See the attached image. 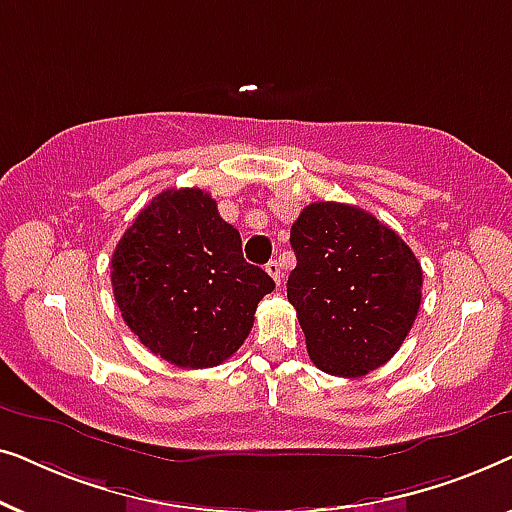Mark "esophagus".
I'll use <instances>...</instances> for the list:
<instances>
[{
	"label": "esophagus",
	"mask_w": 512,
	"mask_h": 512,
	"mask_svg": "<svg viewBox=\"0 0 512 512\" xmlns=\"http://www.w3.org/2000/svg\"><path fill=\"white\" fill-rule=\"evenodd\" d=\"M265 270H268V275L275 279V284H282V263L279 261H270L268 265H265Z\"/></svg>",
	"instance_id": "1"
}]
</instances>
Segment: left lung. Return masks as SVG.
I'll return each instance as SVG.
<instances>
[{
	"instance_id": "8db88e82",
	"label": "left lung",
	"mask_w": 512,
	"mask_h": 512,
	"mask_svg": "<svg viewBox=\"0 0 512 512\" xmlns=\"http://www.w3.org/2000/svg\"><path fill=\"white\" fill-rule=\"evenodd\" d=\"M286 296L307 354L328 375L361 377L403 345L422 303V265L366 209L312 202L291 226Z\"/></svg>"
}]
</instances>
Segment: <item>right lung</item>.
Here are the masks:
<instances>
[{"mask_svg": "<svg viewBox=\"0 0 512 512\" xmlns=\"http://www.w3.org/2000/svg\"><path fill=\"white\" fill-rule=\"evenodd\" d=\"M111 286L123 321L160 359L212 368L233 356L275 289L244 261L240 233L200 188H167L118 240Z\"/></svg>", "mask_w": 512, "mask_h": 512, "instance_id": "add662e5", "label": "right lung"}]
</instances>
